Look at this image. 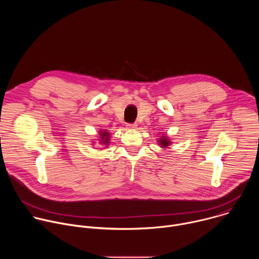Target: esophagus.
<instances>
[{"label": "esophagus", "mask_w": 259, "mask_h": 259, "mask_svg": "<svg viewBox=\"0 0 259 259\" xmlns=\"http://www.w3.org/2000/svg\"><path fill=\"white\" fill-rule=\"evenodd\" d=\"M126 127H127V129H130V130H134V129H136L137 128V125L136 124H127L126 125Z\"/></svg>", "instance_id": "esophagus-1"}]
</instances>
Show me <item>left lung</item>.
<instances>
[{"instance_id":"8db88e82","label":"left lung","mask_w":259,"mask_h":259,"mask_svg":"<svg viewBox=\"0 0 259 259\" xmlns=\"http://www.w3.org/2000/svg\"><path fill=\"white\" fill-rule=\"evenodd\" d=\"M158 142L160 144L161 147H163V149H166V147H168L170 144H171V141L170 139L167 137V136H161V138L158 139Z\"/></svg>"}]
</instances>
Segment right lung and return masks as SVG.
Instances as JSON below:
<instances>
[{
  "label": "right lung",
  "mask_w": 259,
  "mask_h": 259,
  "mask_svg": "<svg viewBox=\"0 0 259 259\" xmlns=\"http://www.w3.org/2000/svg\"><path fill=\"white\" fill-rule=\"evenodd\" d=\"M109 138H110V134L107 132V130H101L99 131V142L102 145H105V147L108 145L109 143Z\"/></svg>",
  "instance_id": "right-lung-1"
}]
</instances>
